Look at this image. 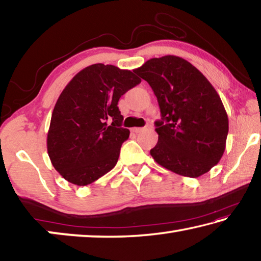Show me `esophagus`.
<instances>
[{
	"mask_svg": "<svg viewBox=\"0 0 261 261\" xmlns=\"http://www.w3.org/2000/svg\"><path fill=\"white\" fill-rule=\"evenodd\" d=\"M143 130H144L143 127H132V129H131V131L134 132V134H139V132L143 131Z\"/></svg>",
	"mask_w": 261,
	"mask_h": 261,
	"instance_id": "34e87169",
	"label": "esophagus"
}]
</instances>
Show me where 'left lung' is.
I'll return each instance as SVG.
<instances>
[{
  "label": "left lung",
  "instance_id": "8db88e82",
  "mask_svg": "<svg viewBox=\"0 0 261 261\" xmlns=\"http://www.w3.org/2000/svg\"><path fill=\"white\" fill-rule=\"evenodd\" d=\"M135 72L155 94L161 120L151 155L159 165L187 177H199L222 158L229 130L218 92L182 57L151 59Z\"/></svg>",
  "mask_w": 261,
  "mask_h": 261
}]
</instances>
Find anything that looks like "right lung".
<instances>
[{
    "label": "right lung",
    "instance_id": "1",
    "mask_svg": "<svg viewBox=\"0 0 261 261\" xmlns=\"http://www.w3.org/2000/svg\"><path fill=\"white\" fill-rule=\"evenodd\" d=\"M140 83L130 70L92 64L74 76L57 99L47 136L48 155L68 182L84 187L117 163L129 138L117 102Z\"/></svg>",
    "mask_w": 261,
    "mask_h": 261
}]
</instances>
